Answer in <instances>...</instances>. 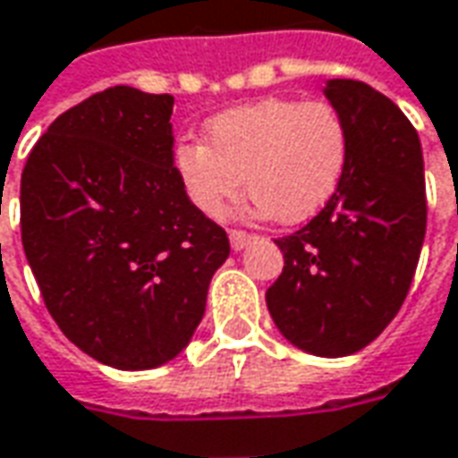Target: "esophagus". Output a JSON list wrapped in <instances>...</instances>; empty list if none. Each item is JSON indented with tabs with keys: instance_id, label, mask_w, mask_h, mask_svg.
Returning a JSON list of instances; mask_svg holds the SVG:
<instances>
[{
	"instance_id": "obj_1",
	"label": "esophagus",
	"mask_w": 458,
	"mask_h": 458,
	"mask_svg": "<svg viewBox=\"0 0 458 458\" xmlns=\"http://www.w3.org/2000/svg\"><path fill=\"white\" fill-rule=\"evenodd\" d=\"M252 240L250 233H245V230H230V248L233 250H242V248H248V242Z\"/></svg>"
}]
</instances>
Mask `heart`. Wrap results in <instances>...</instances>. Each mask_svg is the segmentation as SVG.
<instances>
[{"label": "heart", "mask_w": 458, "mask_h": 458, "mask_svg": "<svg viewBox=\"0 0 458 458\" xmlns=\"http://www.w3.org/2000/svg\"><path fill=\"white\" fill-rule=\"evenodd\" d=\"M206 143L175 148V174L191 203L223 218L242 185L255 208L283 225L315 218L350 163V129L325 101L262 98L208 121ZM246 183H242V178Z\"/></svg>", "instance_id": "b5f03b06"}]
</instances>
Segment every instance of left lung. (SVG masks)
Instances as JSON below:
<instances>
[{
    "instance_id": "left-lung-1",
    "label": "left lung",
    "mask_w": 458,
    "mask_h": 458,
    "mask_svg": "<svg viewBox=\"0 0 458 458\" xmlns=\"http://www.w3.org/2000/svg\"><path fill=\"white\" fill-rule=\"evenodd\" d=\"M325 96L350 129V163L315 218L277 238L283 275L265 293L284 340L347 357L394 319L427 233L421 143L394 101L364 81L332 79Z\"/></svg>"
}]
</instances>
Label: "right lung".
<instances>
[{"label": "right lung", "instance_id": "1", "mask_svg": "<svg viewBox=\"0 0 458 458\" xmlns=\"http://www.w3.org/2000/svg\"><path fill=\"white\" fill-rule=\"evenodd\" d=\"M171 114L168 94L89 96L21 174V245L47 310L79 350L126 372L185 350L230 255L175 174Z\"/></svg>", "mask_w": 458, "mask_h": 458}]
</instances>
